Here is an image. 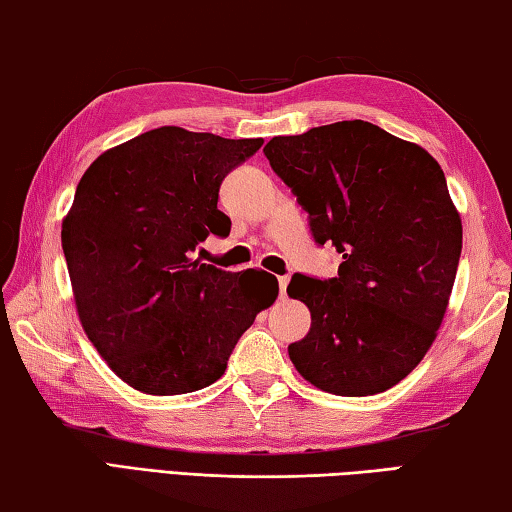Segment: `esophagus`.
<instances>
[{
    "instance_id": "esophagus-1",
    "label": "esophagus",
    "mask_w": 512,
    "mask_h": 512,
    "mask_svg": "<svg viewBox=\"0 0 512 512\" xmlns=\"http://www.w3.org/2000/svg\"><path fill=\"white\" fill-rule=\"evenodd\" d=\"M277 284H280V296L284 298V293H287L289 287V277H277Z\"/></svg>"
}]
</instances>
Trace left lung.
<instances>
[{
    "label": "left lung",
    "instance_id": "obj_1",
    "mask_svg": "<svg viewBox=\"0 0 512 512\" xmlns=\"http://www.w3.org/2000/svg\"><path fill=\"white\" fill-rule=\"evenodd\" d=\"M264 155L316 244L343 257L339 277H291L287 293L311 311L309 334L289 345L293 366L334 395L388 391L436 341L456 280L463 225L443 169L361 119L273 137Z\"/></svg>",
    "mask_w": 512,
    "mask_h": 512
}]
</instances>
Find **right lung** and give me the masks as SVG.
<instances>
[{"label":"right lung","instance_id":"obj_1","mask_svg":"<svg viewBox=\"0 0 512 512\" xmlns=\"http://www.w3.org/2000/svg\"><path fill=\"white\" fill-rule=\"evenodd\" d=\"M264 144L162 126L101 153L63 219L76 311L115 375L149 395L214 384L241 334L277 298L266 271L201 264L210 235H230L223 178Z\"/></svg>","mask_w":512,"mask_h":512}]
</instances>
